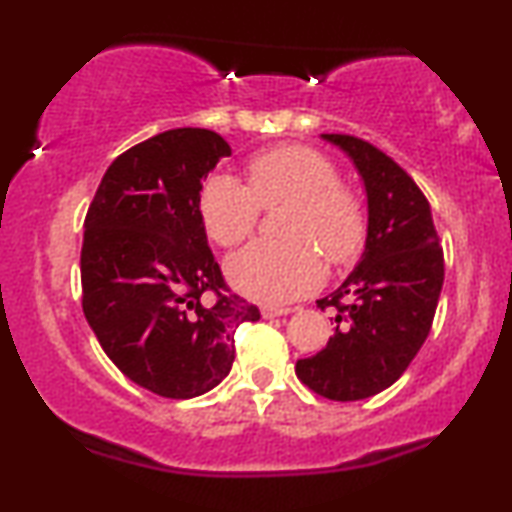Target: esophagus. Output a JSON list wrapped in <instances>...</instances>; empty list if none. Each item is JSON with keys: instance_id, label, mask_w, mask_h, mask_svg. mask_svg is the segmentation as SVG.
<instances>
[{"instance_id": "esophagus-1", "label": "esophagus", "mask_w": 512, "mask_h": 512, "mask_svg": "<svg viewBox=\"0 0 512 512\" xmlns=\"http://www.w3.org/2000/svg\"><path fill=\"white\" fill-rule=\"evenodd\" d=\"M263 317L265 319H270V317H284V314H289V312H293L291 307H263Z\"/></svg>"}]
</instances>
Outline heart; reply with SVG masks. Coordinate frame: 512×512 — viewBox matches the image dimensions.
<instances>
[{
    "mask_svg": "<svg viewBox=\"0 0 512 512\" xmlns=\"http://www.w3.org/2000/svg\"><path fill=\"white\" fill-rule=\"evenodd\" d=\"M286 202L277 219L282 240H258L228 258L226 275L244 296L261 303H289L321 282V263L345 265L366 242V209L352 188L340 184L338 167L303 144H279L249 158L247 186L226 172L212 174L200 191L207 235L235 247L256 228L261 207Z\"/></svg>",
    "mask_w": 512,
    "mask_h": 512,
    "instance_id": "heart-1",
    "label": "heart"
}]
</instances>
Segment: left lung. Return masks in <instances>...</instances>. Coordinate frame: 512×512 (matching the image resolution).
<instances>
[{"instance_id": "obj_1", "label": "left lung", "mask_w": 512, "mask_h": 512, "mask_svg": "<svg viewBox=\"0 0 512 512\" xmlns=\"http://www.w3.org/2000/svg\"><path fill=\"white\" fill-rule=\"evenodd\" d=\"M359 170L368 198L361 261L340 289L317 300L335 307V335L296 363L298 380L331 401H361L405 373L431 331L445 263L429 200L408 172L352 135H321Z\"/></svg>"}]
</instances>
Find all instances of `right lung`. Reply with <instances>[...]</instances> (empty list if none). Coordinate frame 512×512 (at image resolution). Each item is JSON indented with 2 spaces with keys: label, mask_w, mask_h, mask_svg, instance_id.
I'll use <instances>...</instances> for the list:
<instances>
[{
  "label": "right lung",
  "mask_w": 512,
  "mask_h": 512,
  "mask_svg": "<svg viewBox=\"0 0 512 512\" xmlns=\"http://www.w3.org/2000/svg\"><path fill=\"white\" fill-rule=\"evenodd\" d=\"M226 156L212 130L160 132L109 165L83 223V314L114 366L163 398L214 389L235 361V328L261 319L230 293L200 216L202 179Z\"/></svg>",
  "instance_id": "add662e5"
}]
</instances>
